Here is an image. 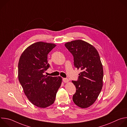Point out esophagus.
Masks as SVG:
<instances>
[{
  "instance_id": "1",
  "label": "esophagus",
  "mask_w": 127,
  "mask_h": 127,
  "mask_svg": "<svg viewBox=\"0 0 127 127\" xmlns=\"http://www.w3.org/2000/svg\"><path fill=\"white\" fill-rule=\"evenodd\" d=\"M63 81L64 83H67L69 82V80L67 78H63Z\"/></svg>"
}]
</instances>
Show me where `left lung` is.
<instances>
[{"instance_id":"left-lung-1","label":"left lung","mask_w":127,"mask_h":127,"mask_svg":"<svg viewBox=\"0 0 127 127\" xmlns=\"http://www.w3.org/2000/svg\"><path fill=\"white\" fill-rule=\"evenodd\" d=\"M65 46L73 56L75 67L81 70L78 81H72L76 89L72 99L78 106L87 108L96 101L103 85L99 55L94 46L81 40L67 42Z\"/></svg>"}]
</instances>
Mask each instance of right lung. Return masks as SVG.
<instances>
[{
	"instance_id": "right-lung-1",
	"label": "right lung",
	"mask_w": 127,
	"mask_h": 127,
	"mask_svg": "<svg viewBox=\"0 0 127 127\" xmlns=\"http://www.w3.org/2000/svg\"><path fill=\"white\" fill-rule=\"evenodd\" d=\"M56 46L53 43L38 42L22 53L18 64V78L24 93L32 103L46 108L55 100L62 78L44 75L49 67L48 54Z\"/></svg>"
}]
</instances>
